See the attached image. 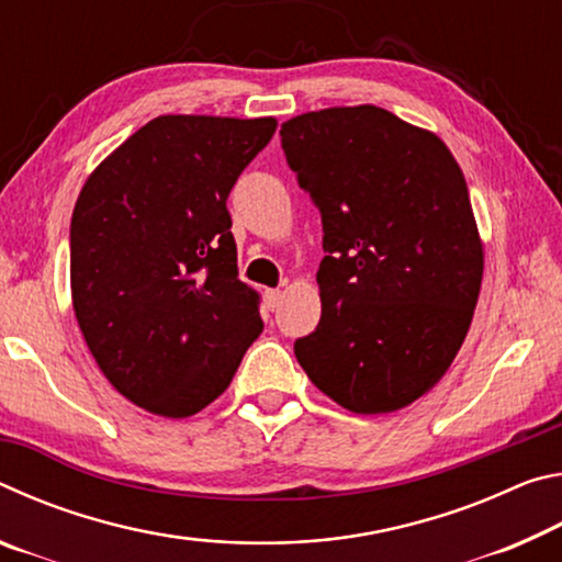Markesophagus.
<instances>
[{
	"label": "esophagus",
	"instance_id": "esophagus-1",
	"mask_svg": "<svg viewBox=\"0 0 562 562\" xmlns=\"http://www.w3.org/2000/svg\"><path fill=\"white\" fill-rule=\"evenodd\" d=\"M280 300H282V290H265V307L270 312L280 307Z\"/></svg>",
	"mask_w": 562,
	"mask_h": 562
}]
</instances>
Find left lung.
Instances as JSON below:
<instances>
[{
  "label": "left lung",
  "instance_id": "obj_1",
  "mask_svg": "<svg viewBox=\"0 0 562 562\" xmlns=\"http://www.w3.org/2000/svg\"><path fill=\"white\" fill-rule=\"evenodd\" d=\"M322 213V317L294 357L322 394L389 414L439 382L469 335L483 243L459 164L436 133L361 103L282 123Z\"/></svg>",
  "mask_w": 562,
  "mask_h": 562
}]
</instances>
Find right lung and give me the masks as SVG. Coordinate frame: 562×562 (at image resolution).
I'll return each instance as SVG.
<instances>
[{
	"instance_id": "obj_1",
	"label": "right lung",
	"mask_w": 562,
	"mask_h": 562,
	"mask_svg": "<svg viewBox=\"0 0 562 562\" xmlns=\"http://www.w3.org/2000/svg\"><path fill=\"white\" fill-rule=\"evenodd\" d=\"M278 119L158 116L103 158L71 215V300L103 376L150 414L215 402L260 337L227 195Z\"/></svg>"
}]
</instances>
